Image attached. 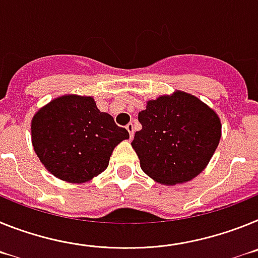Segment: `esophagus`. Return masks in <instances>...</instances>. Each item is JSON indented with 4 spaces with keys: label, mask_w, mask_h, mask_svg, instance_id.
Returning a JSON list of instances; mask_svg holds the SVG:
<instances>
[{
    "label": "esophagus",
    "mask_w": 258,
    "mask_h": 258,
    "mask_svg": "<svg viewBox=\"0 0 258 258\" xmlns=\"http://www.w3.org/2000/svg\"><path fill=\"white\" fill-rule=\"evenodd\" d=\"M126 128H127V131L130 132V138H134V132H135V128H134V124H132V123H128V124H127L126 126Z\"/></svg>",
    "instance_id": "esophagus-1"
}]
</instances>
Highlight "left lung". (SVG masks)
Returning a JSON list of instances; mask_svg holds the SVG:
<instances>
[{"mask_svg":"<svg viewBox=\"0 0 258 258\" xmlns=\"http://www.w3.org/2000/svg\"><path fill=\"white\" fill-rule=\"evenodd\" d=\"M139 122L143 128L131 145L140 167L165 185L187 183L203 172L222 135L218 114L183 91L147 101Z\"/></svg>","mask_w":258,"mask_h":258,"instance_id":"8db88e82","label":"left lung"}]
</instances>
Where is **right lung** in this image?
Returning <instances> with one entry per match:
<instances>
[{
    "label": "right lung",
    "mask_w": 258,
    "mask_h": 258,
    "mask_svg": "<svg viewBox=\"0 0 258 258\" xmlns=\"http://www.w3.org/2000/svg\"><path fill=\"white\" fill-rule=\"evenodd\" d=\"M35 153L50 174L86 183L109 165L114 148L130 138L91 96L64 95L40 107L31 120Z\"/></svg>",
    "instance_id": "right-lung-1"
}]
</instances>
